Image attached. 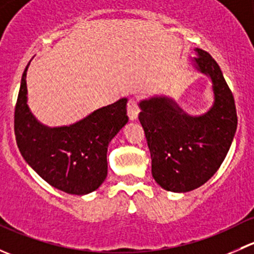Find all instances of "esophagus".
Here are the masks:
<instances>
[{
	"label": "esophagus",
	"instance_id": "34e87169",
	"mask_svg": "<svg viewBox=\"0 0 254 254\" xmlns=\"http://www.w3.org/2000/svg\"><path fill=\"white\" fill-rule=\"evenodd\" d=\"M127 117L130 118V120H136L137 115H139V112H140L137 99L130 98L129 102H127Z\"/></svg>",
	"mask_w": 254,
	"mask_h": 254
}]
</instances>
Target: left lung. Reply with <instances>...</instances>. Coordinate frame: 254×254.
<instances>
[{
	"label": "left lung",
	"mask_w": 254,
	"mask_h": 254,
	"mask_svg": "<svg viewBox=\"0 0 254 254\" xmlns=\"http://www.w3.org/2000/svg\"><path fill=\"white\" fill-rule=\"evenodd\" d=\"M194 66L211 78L214 104L205 114L191 117L168 97L140 102L139 120L146 135L152 177L163 189L186 193L216 173L237 129L235 99L216 61L195 49Z\"/></svg>",
	"instance_id": "left-lung-1"
}]
</instances>
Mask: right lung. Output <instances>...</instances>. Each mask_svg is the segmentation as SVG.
<instances>
[{
  "label": "right lung",
  "instance_id": "1",
  "mask_svg": "<svg viewBox=\"0 0 254 254\" xmlns=\"http://www.w3.org/2000/svg\"><path fill=\"white\" fill-rule=\"evenodd\" d=\"M30 64V61H29ZM14 108V135L25 162L54 188L83 195L99 188L108 173L107 151L127 123V98L94 111L70 127H49L27 104V70Z\"/></svg>",
  "mask_w": 254,
  "mask_h": 254
}]
</instances>
